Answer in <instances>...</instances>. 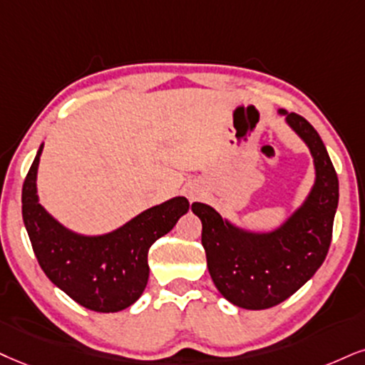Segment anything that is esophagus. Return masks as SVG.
Masks as SVG:
<instances>
[{
  "label": "esophagus",
  "instance_id": "1",
  "mask_svg": "<svg viewBox=\"0 0 365 365\" xmlns=\"http://www.w3.org/2000/svg\"><path fill=\"white\" fill-rule=\"evenodd\" d=\"M197 192H200V191H197V190H195V187H192V190L190 191V195H191V197H196V196H197Z\"/></svg>",
  "mask_w": 365,
  "mask_h": 365
}]
</instances>
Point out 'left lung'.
I'll list each match as a JSON object with an SVG mask.
<instances>
[{"label": "left lung", "instance_id": "1", "mask_svg": "<svg viewBox=\"0 0 365 365\" xmlns=\"http://www.w3.org/2000/svg\"><path fill=\"white\" fill-rule=\"evenodd\" d=\"M279 113L286 115L313 155L317 181L303 206L269 233L242 230L208 205L191 206L203 223L201 244L215 286L223 298L245 309L276 307L313 277L330 249L339 205V178L320 135L303 116L286 110Z\"/></svg>", "mask_w": 365, "mask_h": 365}]
</instances>
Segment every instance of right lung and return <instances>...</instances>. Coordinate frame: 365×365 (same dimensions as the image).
Here are the masks:
<instances>
[{
  "label": "right lung",
  "mask_w": 365,
  "mask_h": 365,
  "mask_svg": "<svg viewBox=\"0 0 365 365\" xmlns=\"http://www.w3.org/2000/svg\"><path fill=\"white\" fill-rule=\"evenodd\" d=\"M42 148L21 190V215L40 267L81 307L100 313L128 308L147 286L148 249L187 213L190 201L173 197L106 235H79L62 227L38 203L37 169Z\"/></svg>",
  "instance_id": "1"
}]
</instances>
